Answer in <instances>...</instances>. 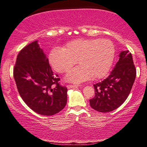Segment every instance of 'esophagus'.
<instances>
[{"mask_svg":"<svg viewBox=\"0 0 147 147\" xmlns=\"http://www.w3.org/2000/svg\"><path fill=\"white\" fill-rule=\"evenodd\" d=\"M79 85H67V88L68 89H71V88H77L78 87Z\"/></svg>","mask_w":147,"mask_h":147,"instance_id":"34e87169","label":"esophagus"}]
</instances>
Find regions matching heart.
Returning a JSON list of instances; mask_svg holds the SVG:
<instances>
[{"label":"heart","mask_w":147,"mask_h":147,"mask_svg":"<svg viewBox=\"0 0 147 147\" xmlns=\"http://www.w3.org/2000/svg\"><path fill=\"white\" fill-rule=\"evenodd\" d=\"M113 43L106 39H78L71 41L64 49L54 47L49 55L52 67L59 73L69 71L78 61L80 63L67 74L66 79L80 83L106 75L115 58Z\"/></svg>","instance_id":"b5f03b06"}]
</instances>
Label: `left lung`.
<instances>
[{"label":"left lung","mask_w":147,"mask_h":147,"mask_svg":"<svg viewBox=\"0 0 147 147\" xmlns=\"http://www.w3.org/2000/svg\"><path fill=\"white\" fill-rule=\"evenodd\" d=\"M136 76L131 54L128 51H122L108 78L93 85L95 95L89 100L91 108L104 113L119 108L128 98Z\"/></svg>","instance_id":"obj_1"}]
</instances>
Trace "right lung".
<instances>
[{
    "label": "right lung",
    "mask_w": 147,
    "mask_h": 147,
    "mask_svg": "<svg viewBox=\"0 0 147 147\" xmlns=\"http://www.w3.org/2000/svg\"><path fill=\"white\" fill-rule=\"evenodd\" d=\"M13 77L20 96L30 108L42 115H53L67 103L66 87L59 84L43 50L35 41L19 52Z\"/></svg>",
    "instance_id": "1"
}]
</instances>
